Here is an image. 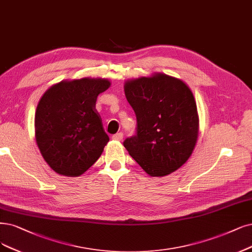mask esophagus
I'll use <instances>...</instances> for the list:
<instances>
[{"mask_svg":"<svg viewBox=\"0 0 252 252\" xmlns=\"http://www.w3.org/2000/svg\"><path fill=\"white\" fill-rule=\"evenodd\" d=\"M123 137H124V134L123 133H117V134H114L113 136H112V139H113V140H121V139H123Z\"/></svg>","mask_w":252,"mask_h":252,"instance_id":"1","label":"esophagus"}]
</instances>
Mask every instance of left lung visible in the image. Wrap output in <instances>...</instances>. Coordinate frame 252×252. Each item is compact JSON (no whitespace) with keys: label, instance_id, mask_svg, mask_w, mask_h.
Instances as JSON below:
<instances>
[{"label":"left lung","instance_id":"left-lung-1","mask_svg":"<svg viewBox=\"0 0 252 252\" xmlns=\"http://www.w3.org/2000/svg\"><path fill=\"white\" fill-rule=\"evenodd\" d=\"M127 101L137 119L136 134L124 145L151 176L169 174L187 162L198 136L193 93L186 84L164 73L127 81Z\"/></svg>","mask_w":252,"mask_h":252}]
</instances>
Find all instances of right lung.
<instances>
[{
    "label": "right lung",
    "mask_w": 252,
    "mask_h": 252,
    "mask_svg": "<svg viewBox=\"0 0 252 252\" xmlns=\"http://www.w3.org/2000/svg\"><path fill=\"white\" fill-rule=\"evenodd\" d=\"M105 79L62 81L42 95L35 114L36 142L45 162L59 174L79 176L94 164L109 141L95 109Z\"/></svg>",
    "instance_id": "add662e5"
}]
</instances>
